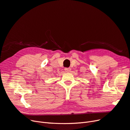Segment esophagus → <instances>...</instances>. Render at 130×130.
<instances>
[{
	"label": "esophagus",
	"mask_w": 130,
	"mask_h": 130,
	"mask_svg": "<svg viewBox=\"0 0 130 130\" xmlns=\"http://www.w3.org/2000/svg\"><path fill=\"white\" fill-rule=\"evenodd\" d=\"M64 70L66 72H70V70H71V69H70V68H66L64 69Z\"/></svg>",
	"instance_id": "34e87169"
}]
</instances>
